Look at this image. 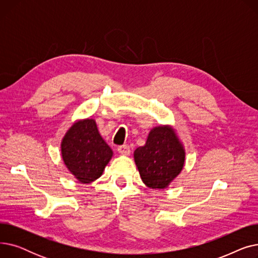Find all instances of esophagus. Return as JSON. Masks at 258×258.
Listing matches in <instances>:
<instances>
[{"label":"esophagus","instance_id":"1","mask_svg":"<svg viewBox=\"0 0 258 258\" xmlns=\"http://www.w3.org/2000/svg\"><path fill=\"white\" fill-rule=\"evenodd\" d=\"M117 151L121 156H128L130 153H131L128 145H121V146L118 147Z\"/></svg>","mask_w":258,"mask_h":258}]
</instances>
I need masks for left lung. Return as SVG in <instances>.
Instances as JSON below:
<instances>
[{"label": "left lung", "instance_id": "left-lung-1", "mask_svg": "<svg viewBox=\"0 0 258 258\" xmlns=\"http://www.w3.org/2000/svg\"><path fill=\"white\" fill-rule=\"evenodd\" d=\"M186 152L177 131L169 124L155 126L143 146L134 152L142 182L148 188L165 189L181 173Z\"/></svg>", "mask_w": 258, "mask_h": 258}]
</instances>
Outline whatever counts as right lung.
Instances as JSON below:
<instances>
[{"label": "right lung", "mask_w": 258, "mask_h": 258, "mask_svg": "<svg viewBox=\"0 0 258 258\" xmlns=\"http://www.w3.org/2000/svg\"><path fill=\"white\" fill-rule=\"evenodd\" d=\"M60 152L68 170L83 184L99 179L113 157V151L101 137L93 118L76 120L68 128Z\"/></svg>", "instance_id": "1"}]
</instances>
